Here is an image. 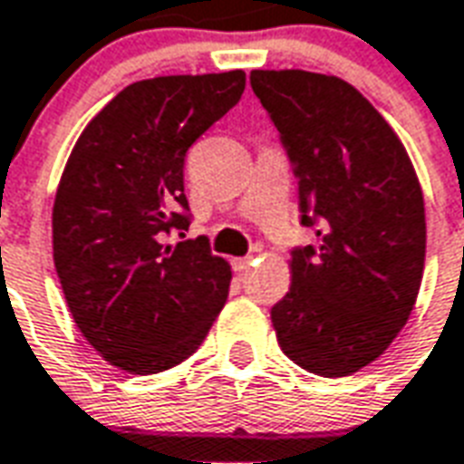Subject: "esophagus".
Here are the masks:
<instances>
[{
  "instance_id": "esophagus-1",
  "label": "esophagus",
  "mask_w": 464,
  "mask_h": 464,
  "mask_svg": "<svg viewBox=\"0 0 464 464\" xmlns=\"http://www.w3.org/2000/svg\"><path fill=\"white\" fill-rule=\"evenodd\" d=\"M231 266H233V270H236V273H246V270L253 266V258H233Z\"/></svg>"
}]
</instances>
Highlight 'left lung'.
<instances>
[{
    "mask_svg": "<svg viewBox=\"0 0 464 464\" xmlns=\"http://www.w3.org/2000/svg\"><path fill=\"white\" fill-rule=\"evenodd\" d=\"M295 162L302 223L290 290L270 310L287 359L317 376L376 362L413 312L425 267L423 188L393 127L337 75L250 71Z\"/></svg>",
    "mask_w": 464,
    "mask_h": 464,
    "instance_id": "1",
    "label": "left lung"
}]
</instances>
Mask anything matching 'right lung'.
<instances>
[{"instance_id":"obj_1","label":"right lung","mask_w":464,"mask_h":464,"mask_svg":"<svg viewBox=\"0 0 464 464\" xmlns=\"http://www.w3.org/2000/svg\"><path fill=\"white\" fill-rule=\"evenodd\" d=\"M246 73L127 85L85 125L58 181L53 266L75 327L120 372L160 373L197 352L228 297L231 266L187 228L184 157L241 101Z\"/></svg>"}]
</instances>
